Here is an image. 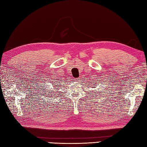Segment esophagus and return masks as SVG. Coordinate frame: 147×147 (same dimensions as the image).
Segmentation results:
<instances>
[{
    "label": "esophagus",
    "instance_id": "obj_1",
    "mask_svg": "<svg viewBox=\"0 0 147 147\" xmlns=\"http://www.w3.org/2000/svg\"><path fill=\"white\" fill-rule=\"evenodd\" d=\"M75 82H76V83H79V82H80V79H78V78H76V79H75Z\"/></svg>",
    "mask_w": 147,
    "mask_h": 147
}]
</instances>
